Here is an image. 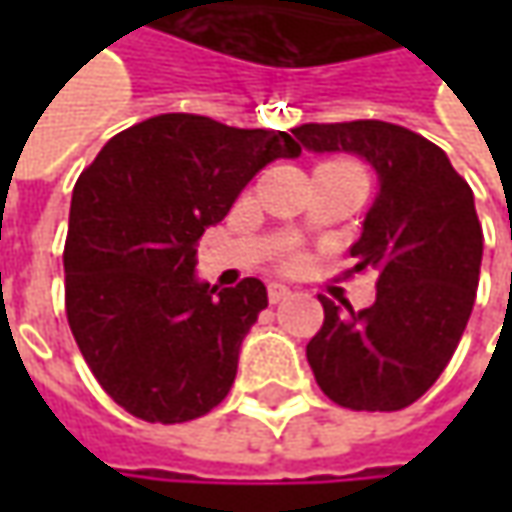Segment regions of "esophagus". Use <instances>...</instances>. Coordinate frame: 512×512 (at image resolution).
<instances>
[{"label":"esophagus","mask_w":512,"mask_h":512,"mask_svg":"<svg viewBox=\"0 0 512 512\" xmlns=\"http://www.w3.org/2000/svg\"><path fill=\"white\" fill-rule=\"evenodd\" d=\"M290 293H293V290L287 285H282V282H270V285H267V299H270L273 305H276V302H285Z\"/></svg>","instance_id":"obj_1"}]
</instances>
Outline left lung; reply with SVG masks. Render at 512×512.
<instances>
[{"label": "left lung", "instance_id": "1", "mask_svg": "<svg viewBox=\"0 0 512 512\" xmlns=\"http://www.w3.org/2000/svg\"><path fill=\"white\" fill-rule=\"evenodd\" d=\"M293 136L310 153L359 156L379 179L350 247L353 270H379L376 302L356 313L319 296L310 370L342 407L402 410L442 376L476 302L484 239L473 190L442 148L390 122L302 125Z\"/></svg>", "mask_w": 512, "mask_h": 512}]
</instances>
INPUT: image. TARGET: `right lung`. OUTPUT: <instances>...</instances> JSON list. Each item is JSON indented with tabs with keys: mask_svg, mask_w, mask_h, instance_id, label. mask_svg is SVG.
Segmentation results:
<instances>
[{
	"mask_svg": "<svg viewBox=\"0 0 512 512\" xmlns=\"http://www.w3.org/2000/svg\"><path fill=\"white\" fill-rule=\"evenodd\" d=\"M302 148L285 130L162 113L110 139L73 187L65 302L73 339L113 402L145 422H190L222 402L267 287H210L196 242L245 185Z\"/></svg>",
	"mask_w": 512,
	"mask_h": 512,
	"instance_id": "add662e5",
	"label": "right lung"
}]
</instances>
